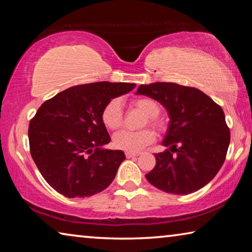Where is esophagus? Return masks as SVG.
<instances>
[{"mask_svg": "<svg viewBox=\"0 0 252 252\" xmlns=\"http://www.w3.org/2000/svg\"><path fill=\"white\" fill-rule=\"evenodd\" d=\"M140 153L138 152H126V157L127 159H130V158H134V157H138Z\"/></svg>", "mask_w": 252, "mask_h": 252, "instance_id": "obj_1", "label": "esophagus"}]
</instances>
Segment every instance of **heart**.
<instances>
[{"label":"heart","instance_id":"b5f03b06","mask_svg":"<svg viewBox=\"0 0 252 252\" xmlns=\"http://www.w3.org/2000/svg\"><path fill=\"white\" fill-rule=\"evenodd\" d=\"M135 109L146 114L142 126L150 125L157 131H163L165 125L159 117L160 104L151 97H138L132 101ZM101 120L106 129L117 131L123 126V112L121 102L112 99L106 103L101 112ZM156 139L155 131L143 129L140 131H121L114 135L113 144L117 149L127 152H136L151 144Z\"/></svg>","mask_w":252,"mask_h":252}]
</instances>
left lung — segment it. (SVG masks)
I'll return each mask as SVG.
<instances>
[{
    "instance_id": "left-lung-1",
    "label": "left lung",
    "mask_w": 252,
    "mask_h": 252,
    "mask_svg": "<svg viewBox=\"0 0 252 252\" xmlns=\"http://www.w3.org/2000/svg\"><path fill=\"white\" fill-rule=\"evenodd\" d=\"M138 94L160 102L170 116L162 142L170 150L156 153V167L146 174L147 180L173 194L201 189L216 177L227 157L230 129L223 110L202 91L177 83L142 84Z\"/></svg>"
}]
</instances>
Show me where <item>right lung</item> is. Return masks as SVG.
<instances>
[{"instance_id": "1", "label": "right lung", "mask_w": 252, "mask_h": 252, "mask_svg": "<svg viewBox=\"0 0 252 252\" xmlns=\"http://www.w3.org/2000/svg\"><path fill=\"white\" fill-rule=\"evenodd\" d=\"M134 88L125 82L75 85L36 111L29 126L30 152L42 177L59 193L91 197L111 185L126 156L101 149L111 141L101 112L111 99Z\"/></svg>"}]
</instances>
